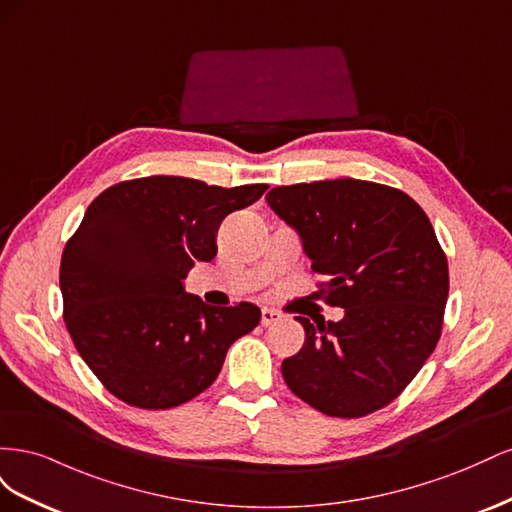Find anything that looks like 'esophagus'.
Wrapping results in <instances>:
<instances>
[{"mask_svg":"<svg viewBox=\"0 0 512 512\" xmlns=\"http://www.w3.org/2000/svg\"><path fill=\"white\" fill-rule=\"evenodd\" d=\"M280 320H282L280 312H275V309H269V307L262 309V324H265V327H271V324L280 322Z\"/></svg>","mask_w":512,"mask_h":512,"instance_id":"esophagus-1","label":"esophagus"}]
</instances>
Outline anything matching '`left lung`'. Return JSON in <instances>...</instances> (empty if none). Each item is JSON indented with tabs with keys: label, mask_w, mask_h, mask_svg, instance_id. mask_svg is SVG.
I'll list each match as a JSON object with an SVG mask.
<instances>
[{
	"label": "left lung",
	"mask_w": 512,
	"mask_h": 512,
	"mask_svg": "<svg viewBox=\"0 0 512 512\" xmlns=\"http://www.w3.org/2000/svg\"><path fill=\"white\" fill-rule=\"evenodd\" d=\"M269 207L301 235L318 292L339 322L297 316L303 348L282 363L288 389L327 416L389 406L436 350L448 262L427 213L391 185L333 179L280 185Z\"/></svg>",
	"instance_id": "obj_1"
}]
</instances>
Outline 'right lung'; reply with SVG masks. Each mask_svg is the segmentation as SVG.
<instances>
[{
    "label": "right lung",
    "mask_w": 512,
    "mask_h": 512,
    "mask_svg": "<svg viewBox=\"0 0 512 512\" xmlns=\"http://www.w3.org/2000/svg\"><path fill=\"white\" fill-rule=\"evenodd\" d=\"M267 188L153 175L115 183L89 205L61 254L64 320L83 361L123 404L168 410L194 399L218 378L232 342L258 327L254 303L211 307L183 280L218 254L226 215Z\"/></svg>",
    "instance_id": "1"
}]
</instances>
